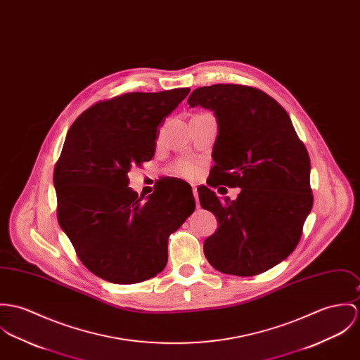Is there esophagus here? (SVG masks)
I'll use <instances>...</instances> for the list:
<instances>
[{
    "instance_id": "obj_1",
    "label": "esophagus",
    "mask_w": 360,
    "mask_h": 360,
    "mask_svg": "<svg viewBox=\"0 0 360 360\" xmlns=\"http://www.w3.org/2000/svg\"><path fill=\"white\" fill-rule=\"evenodd\" d=\"M193 194L195 196L196 206H199V196H198V190H196L195 187L193 188Z\"/></svg>"
}]
</instances>
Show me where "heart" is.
Returning a JSON list of instances; mask_svg holds the SVG:
<instances>
[{
    "label": "heart",
    "instance_id": "obj_1",
    "mask_svg": "<svg viewBox=\"0 0 360 360\" xmlns=\"http://www.w3.org/2000/svg\"><path fill=\"white\" fill-rule=\"evenodd\" d=\"M173 172L177 176H181L184 179H196L200 173V165L196 164L194 161H179L177 164L174 165Z\"/></svg>",
    "mask_w": 360,
    "mask_h": 360
}]
</instances>
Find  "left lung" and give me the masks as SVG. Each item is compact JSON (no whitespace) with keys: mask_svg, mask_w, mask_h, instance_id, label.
<instances>
[{"mask_svg":"<svg viewBox=\"0 0 360 360\" xmlns=\"http://www.w3.org/2000/svg\"><path fill=\"white\" fill-rule=\"evenodd\" d=\"M188 104L213 111L219 124L207 186L240 188L231 200L198 187L200 206L219 220L203 243L205 256L223 274L259 275L283 262L300 242L314 203L308 151L285 108L260 89L202 86Z\"/></svg>","mask_w":360,"mask_h":360,"instance_id":"1","label":"left lung"}]
</instances>
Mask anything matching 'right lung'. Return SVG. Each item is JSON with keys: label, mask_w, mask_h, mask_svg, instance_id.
<instances>
[{"label": "right lung", "mask_w": 360, "mask_h": 360, "mask_svg": "<svg viewBox=\"0 0 360 360\" xmlns=\"http://www.w3.org/2000/svg\"><path fill=\"white\" fill-rule=\"evenodd\" d=\"M188 94L177 88L103 100L67 131L53 172L58 220L79 260L107 282L131 285L160 274L169 235L195 210L181 179L162 177L147 199L128 187L131 166L151 161L158 127Z\"/></svg>", "instance_id": "1"}]
</instances>
